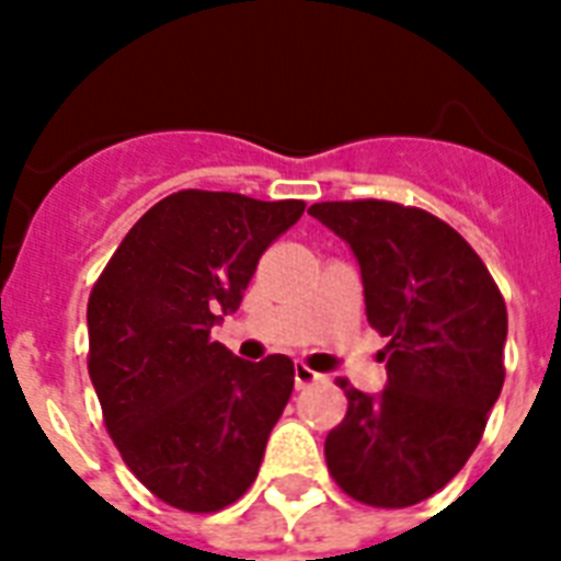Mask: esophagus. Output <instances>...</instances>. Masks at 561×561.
<instances>
[{
	"mask_svg": "<svg viewBox=\"0 0 561 561\" xmlns=\"http://www.w3.org/2000/svg\"><path fill=\"white\" fill-rule=\"evenodd\" d=\"M320 378H323V375L314 373V369L306 367V364H297V367H294V383H297V390H306V387L317 383Z\"/></svg>",
	"mask_w": 561,
	"mask_h": 561,
	"instance_id": "obj_1",
	"label": "esophagus"
}]
</instances>
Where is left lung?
<instances>
[{"mask_svg": "<svg viewBox=\"0 0 561 561\" xmlns=\"http://www.w3.org/2000/svg\"><path fill=\"white\" fill-rule=\"evenodd\" d=\"M360 264L367 320L387 337L378 396L341 381L350 410L325 436L334 483L367 506L425 501L466 466L504 387L506 302L469 241L419 206L314 203Z\"/></svg>", "mask_w": 561, "mask_h": 561, "instance_id": "obj_1", "label": "left lung"}]
</instances>
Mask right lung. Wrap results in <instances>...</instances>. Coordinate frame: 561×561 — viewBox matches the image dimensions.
<instances>
[{
	"label": "right lung",
	"instance_id": "right-lung-1",
	"mask_svg": "<svg viewBox=\"0 0 561 561\" xmlns=\"http://www.w3.org/2000/svg\"><path fill=\"white\" fill-rule=\"evenodd\" d=\"M302 211L183 188L136 220L92 285L87 367L104 427L139 483L183 513H218L253 486L290 399V358H236L211 325Z\"/></svg>",
	"mask_w": 561,
	"mask_h": 561
}]
</instances>
